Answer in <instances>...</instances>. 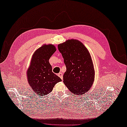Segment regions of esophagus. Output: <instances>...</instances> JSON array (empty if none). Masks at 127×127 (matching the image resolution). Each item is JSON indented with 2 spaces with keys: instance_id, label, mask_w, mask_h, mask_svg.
<instances>
[{
  "instance_id": "obj_1",
  "label": "esophagus",
  "mask_w": 127,
  "mask_h": 127,
  "mask_svg": "<svg viewBox=\"0 0 127 127\" xmlns=\"http://www.w3.org/2000/svg\"><path fill=\"white\" fill-rule=\"evenodd\" d=\"M58 76L61 79H63V74L61 72H59V74H58Z\"/></svg>"
}]
</instances>
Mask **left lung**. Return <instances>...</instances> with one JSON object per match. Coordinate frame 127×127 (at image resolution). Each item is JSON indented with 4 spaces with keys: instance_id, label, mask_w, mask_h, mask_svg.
<instances>
[{
    "instance_id": "1",
    "label": "left lung",
    "mask_w": 127,
    "mask_h": 127,
    "mask_svg": "<svg viewBox=\"0 0 127 127\" xmlns=\"http://www.w3.org/2000/svg\"><path fill=\"white\" fill-rule=\"evenodd\" d=\"M58 48L66 66L63 76L64 84L75 94H84L91 88L95 77L89 51L81 42L74 39L58 44Z\"/></svg>"
}]
</instances>
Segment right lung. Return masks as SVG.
Instances as JSON below:
<instances>
[{"mask_svg":"<svg viewBox=\"0 0 127 127\" xmlns=\"http://www.w3.org/2000/svg\"><path fill=\"white\" fill-rule=\"evenodd\" d=\"M56 51L54 45L44 44L32 56L27 76L29 84L39 96L51 93L55 84L62 80L52 71L49 61Z\"/></svg>","mask_w":127,"mask_h":127,"instance_id":"1","label":"right lung"}]
</instances>
